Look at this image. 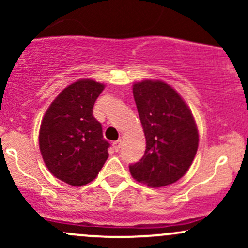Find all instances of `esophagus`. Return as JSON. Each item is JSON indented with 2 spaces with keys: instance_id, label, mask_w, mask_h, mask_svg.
<instances>
[{
  "instance_id": "34e87169",
  "label": "esophagus",
  "mask_w": 248,
  "mask_h": 248,
  "mask_svg": "<svg viewBox=\"0 0 248 248\" xmlns=\"http://www.w3.org/2000/svg\"><path fill=\"white\" fill-rule=\"evenodd\" d=\"M121 142H122V139H119L116 140V141L112 142V147H114L115 151H120V147H121Z\"/></svg>"
}]
</instances>
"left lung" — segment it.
<instances>
[{"instance_id":"8db88e82","label":"left lung","mask_w":248,"mask_h":248,"mask_svg":"<svg viewBox=\"0 0 248 248\" xmlns=\"http://www.w3.org/2000/svg\"><path fill=\"white\" fill-rule=\"evenodd\" d=\"M133 96L146 139L142 158L129 166L137 181L162 187L181 179L191 167L199 134L188 106L161 80L133 85Z\"/></svg>"}]
</instances>
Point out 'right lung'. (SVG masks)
Segmentation results:
<instances>
[{
  "label": "right lung",
  "instance_id": "obj_1",
  "mask_svg": "<svg viewBox=\"0 0 248 248\" xmlns=\"http://www.w3.org/2000/svg\"><path fill=\"white\" fill-rule=\"evenodd\" d=\"M104 85L80 79L68 85L47 108L39 129V149L46 168L72 186L96 179L108 158L110 144L92 115Z\"/></svg>",
  "mask_w": 248,
  "mask_h": 248
}]
</instances>
